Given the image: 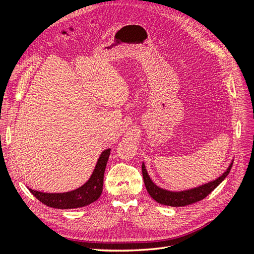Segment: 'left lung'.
Masks as SVG:
<instances>
[{
  "mask_svg": "<svg viewBox=\"0 0 254 254\" xmlns=\"http://www.w3.org/2000/svg\"><path fill=\"white\" fill-rule=\"evenodd\" d=\"M232 164H233V161L227 168V171L220 177H218L217 179L207 182L205 184H202L200 187L181 190V191L167 190L156 186V184L153 183L152 180L150 179L147 171H146L144 163L142 164V174H143V179H144L146 190H147L148 194L150 195V197L153 199V200H156L158 203L164 204V205L184 206V205H189V204L202 200V199L209 195L211 191H213L215 189H216L229 175L230 170H231L232 167Z\"/></svg>",
  "mask_w": 254,
  "mask_h": 254,
  "instance_id": "1",
  "label": "left lung"
}]
</instances>
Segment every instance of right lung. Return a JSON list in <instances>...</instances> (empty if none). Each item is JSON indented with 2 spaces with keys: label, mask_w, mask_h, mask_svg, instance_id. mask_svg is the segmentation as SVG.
Segmentation results:
<instances>
[{
  "label": "right lung",
  "mask_w": 254,
  "mask_h": 254,
  "mask_svg": "<svg viewBox=\"0 0 254 254\" xmlns=\"http://www.w3.org/2000/svg\"><path fill=\"white\" fill-rule=\"evenodd\" d=\"M110 150L108 148L102 152L90 179L80 188L66 193H42L29 189L30 193L38 200L54 209H77L96 201L103 191L104 174L110 156Z\"/></svg>",
  "instance_id": "1"
}]
</instances>
